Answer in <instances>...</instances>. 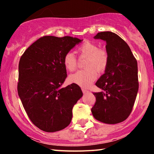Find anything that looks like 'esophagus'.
I'll return each instance as SVG.
<instances>
[{
  "label": "esophagus",
  "instance_id": "34e87169",
  "mask_svg": "<svg viewBox=\"0 0 154 154\" xmlns=\"http://www.w3.org/2000/svg\"><path fill=\"white\" fill-rule=\"evenodd\" d=\"M82 93H88V90H86V89H85V88H82Z\"/></svg>",
  "mask_w": 154,
  "mask_h": 154
}]
</instances>
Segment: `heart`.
<instances>
[{
	"label": "heart",
	"instance_id": "1",
	"mask_svg": "<svg viewBox=\"0 0 154 154\" xmlns=\"http://www.w3.org/2000/svg\"><path fill=\"white\" fill-rule=\"evenodd\" d=\"M80 56H87L84 66L85 69L77 71L69 76V79L72 83L82 88H88L96 79L98 73H102L106 69L109 64V54L107 51L99 48L97 44L91 41L84 42L77 49ZM63 63L68 71H75L77 61L75 54L67 52L63 58Z\"/></svg>",
	"mask_w": 154,
	"mask_h": 154
}]
</instances>
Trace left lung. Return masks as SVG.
<instances>
[{"instance_id":"1","label":"left lung","mask_w":154,"mask_h":154,"mask_svg":"<svg viewBox=\"0 0 154 154\" xmlns=\"http://www.w3.org/2000/svg\"><path fill=\"white\" fill-rule=\"evenodd\" d=\"M94 38L106 42L109 64L95 83L102 91L93 93L95 103L92 114L101 122H122L132 112L138 91L137 60L126 42L115 33L101 32Z\"/></svg>"}]
</instances>
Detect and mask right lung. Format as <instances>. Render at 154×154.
Instances as JSON below:
<instances>
[{"label": "right lung", "mask_w": 154, "mask_h": 154, "mask_svg": "<svg viewBox=\"0 0 154 154\" xmlns=\"http://www.w3.org/2000/svg\"><path fill=\"white\" fill-rule=\"evenodd\" d=\"M82 41L69 36H43L28 48L19 63L17 91L28 117L45 132L66 128L82 96L77 84L60 88L66 77L65 54Z\"/></svg>", "instance_id": "obj_1"}]
</instances>
